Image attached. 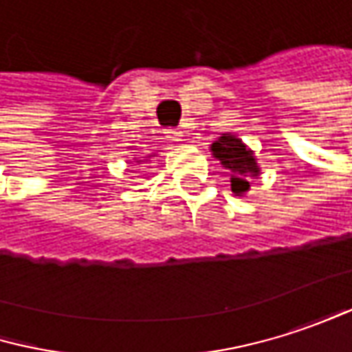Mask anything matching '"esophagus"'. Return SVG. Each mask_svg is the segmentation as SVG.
Listing matches in <instances>:
<instances>
[{
  "mask_svg": "<svg viewBox=\"0 0 352 352\" xmlns=\"http://www.w3.org/2000/svg\"><path fill=\"white\" fill-rule=\"evenodd\" d=\"M164 133H166V138H170L173 142H179L182 135H184V131H182L179 127H170V129H166Z\"/></svg>",
  "mask_w": 352,
  "mask_h": 352,
  "instance_id": "1",
  "label": "esophagus"
}]
</instances>
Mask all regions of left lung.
<instances>
[{"instance_id": "obj_1", "label": "left lung", "mask_w": 352, "mask_h": 352, "mask_svg": "<svg viewBox=\"0 0 352 352\" xmlns=\"http://www.w3.org/2000/svg\"><path fill=\"white\" fill-rule=\"evenodd\" d=\"M212 154L223 162L225 168L231 170V190L235 194H243L250 190V175H258V164L252 150L235 135H221L212 144Z\"/></svg>"}]
</instances>
